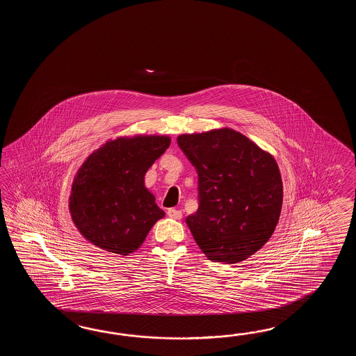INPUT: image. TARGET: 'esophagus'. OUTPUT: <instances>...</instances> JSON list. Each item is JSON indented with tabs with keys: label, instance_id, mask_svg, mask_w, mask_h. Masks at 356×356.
Returning a JSON list of instances; mask_svg holds the SVG:
<instances>
[{
	"label": "esophagus",
	"instance_id": "1",
	"mask_svg": "<svg viewBox=\"0 0 356 356\" xmlns=\"http://www.w3.org/2000/svg\"><path fill=\"white\" fill-rule=\"evenodd\" d=\"M167 213L169 218H173V219L179 220L181 218V211H179V210H175V209H169Z\"/></svg>",
	"mask_w": 356,
	"mask_h": 356
}]
</instances>
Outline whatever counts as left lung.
Masks as SVG:
<instances>
[{
  "instance_id": "left-lung-1",
  "label": "left lung",
  "mask_w": 356,
  "mask_h": 356,
  "mask_svg": "<svg viewBox=\"0 0 356 356\" xmlns=\"http://www.w3.org/2000/svg\"><path fill=\"white\" fill-rule=\"evenodd\" d=\"M198 175V209L186 219L206 257L238 264L261 250L279 222L282 181L273 155L232 129L181 135Z\"/></svg>"
}]
</instances>
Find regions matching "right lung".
Returning <instances> with one entry per match:
<instances>
[{"instance_id": "right-lung-1", "label": "right lung", "mask_w": 356, "mask_h": 356, "mask_svg": "<svg viewBox=\"0 0 356 356\" xmlns=\"http://www.w3.org/2000/svg\"><path fill=\"white\" fill-rule=\"evenodd\" d=\"M170 145L168 136L118 137L91 154L77 170L68 207L85 239L129 256L165 216L145 187V175Z\"/></svg>"}]
</instances>
